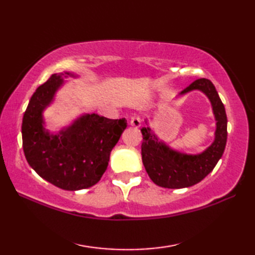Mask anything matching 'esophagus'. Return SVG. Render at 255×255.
<instances>
[{
    "mask_svg": "<svg viewBox=\"0 0 255 255\" xmlns=\"http://www.w3.org/2000/svg\"><path fill=\"white\" fill-rule=\"evenodd\" d=\"M129 125L133 128H139L141 126V119H140L139 116H133L130 118V121H129Z\"/></svg>",
    "mask_w": 255,
    "mask_h": 255,
    "instance_id": "obj_1",
    "label": "esophagus"
}]
</instances>
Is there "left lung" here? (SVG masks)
Listing matches in <instances>:
<instances>
[{
    "mask_svg": "<svg viewBox=\"0 0 255 255\" xmlns=\"http://www.w3.org/2000/svg\"><path fill=\"white\" fill-rule=\"evenodd\" d=\"M200 91L210 101L216 121L214 142L198 154H187L170 148L161 141L148 126L142 127V163L148 175L156 185L165 188H184L199 183L214 170L227 143V115L225 106L214 84L207 79H198L183 90L180 95Z\"/></svg>",
    "mask_w": 255,
    "mask_h": 255,
    "instance_id": "8db88e82",
    "label": "left lung"
}]
</instances>
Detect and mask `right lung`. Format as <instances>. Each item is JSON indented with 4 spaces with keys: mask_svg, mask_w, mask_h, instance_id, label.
<instances>
[{
    "mask_svg": "<svg viewBox=\"0 0 255 255\" xmlns=\"http://www.w3.org/2000/svg\"><path fill=\"white\" fill-rule=\"evenodd\" d=\"M67 77L77 75L52 74L32 94L23 117L21 137L26 160L38 175L59 188L79 191L101 180L127 121L84 114L70 126L51 133L45 128L42 114Z\"/></svg>",
    "mask_w": 255,
    "mask_h": 255,
    "instance_id": "add662e5",
    "label": "right lung"
}]
</instances>
